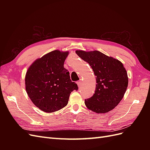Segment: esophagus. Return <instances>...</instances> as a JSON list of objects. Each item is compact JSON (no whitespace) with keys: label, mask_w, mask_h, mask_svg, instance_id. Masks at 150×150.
Returning <instances> with one entry per match:
<instances>
[{"label":"esophagus","mask_w":150,"mask_h":150,"mask_svg":"<svg viewBox=\"0 0 150 150\" xmlns=\"http://www.w3.org/2000/svg\"><path fill=\"white\" fill-rule=\"evenodd\" d=\"M81 83H82V82H81V80H79V81H77V84H78V86H79V87H80V86H81Z\"/></svg>","instance_id":"34e87169"}]
</instances>
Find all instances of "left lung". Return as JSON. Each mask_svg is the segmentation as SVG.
Wrapping results in <instances>:
<instances>
[{"label": "left lung", "instance_id": "1", "mask_svg": "<svg viewBox=\"0 0 150 150\" xmlns=\"http://www.w3.org/2000/svg\"><path fill=\"white\" fill-rule=\"evenodd\" d=\"M76 52L88 63L96 76V90L92 97L85 99L86 107L97 113L112 110L123 98L128 87V74L123 65L98 51Z\"/></svg>", "mask_w": 150, "mask_h": 150}]
</instances>
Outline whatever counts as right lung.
<instances>
[{
	"label": "right lung",
	"instance_id": "right-lung-1",
	"mask_svg": "<svg viewBox=\"0 0 150 150\" xmlns=\"http://www.w3.org/2000/svg\"><path fill=\"white\" fill-rule=\"evenodd\" d=\"M67 55L68 52L53 51L34 62L27 72V93L35 105L44 112H52L65 107L71 93L78 89L64 67Z\"/></svg>",
	"mask_w": 150,
	"mask_h": 150
}]
</instances>
